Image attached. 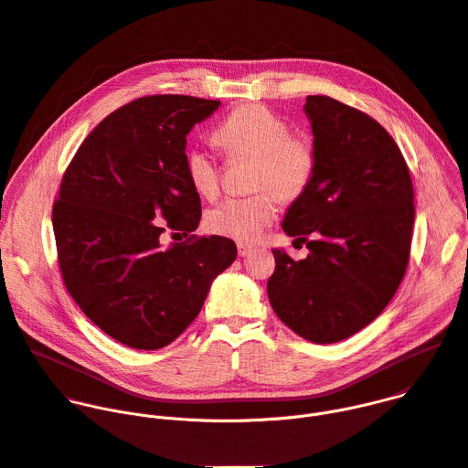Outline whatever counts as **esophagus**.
<instances>
[{"label":"esophagus","mask_w":468,"mask_h":468,"mask_svg":"<svg viewBox=\"0 0 468 468\" xmlns=\"http://www.w3.org/2000/svg\"><path fill=\"white\" fill-rule=\"evenodd\" d=\"M237 251H239V257H246V255H250L253 251V246H250L246 242H239L237 244Z\"/></svg>","instance_id":"esophagus-1"}]
</instances>
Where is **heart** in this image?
<instances>
[{
  "instance_id": "obj_1",
  "label": "heart",
  "mask_w": 468,
  "mask_h": 468,
  "mask_svg": "<svg viewBox=\"0 0 468 468\" xmlns=\"http://www.w3.org/2000/svg\"><path fill=\"white\" fill-rule=\"evenodd\" d=\"M217 141L231 157L255 159L251 188L265 190L226 199L206 215V226L215 235L253 242L278 215L275 196L294 199L309 186L316 168L314 146L307 137L292 135L289 123L262 105L235 109L217 127ZM185 172L199 196L215 197L218 194L220 170L206 146H192L186 152Z\"/></svg>"
}]
</instances>
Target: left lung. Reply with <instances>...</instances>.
Masks as SVG:
<instances>
[{"instance_id":"left-lung-1","label":"left lung","mask_w":468,"mask_h":468,"mask_svg":"<svg viewBox=\"0 0 468 468\" xmlns=\"http://www.w3.org/2000/svg\"><path fill=\"white\" fill-rule=\"evenodd\" d=\"M303 111L316 168L282 228L309 253L274 250L266 291L300 337L331 345L368 325L404 280L415 196L402 152L374 118L329 96H307Z\"/></svg>"}]
</instances>
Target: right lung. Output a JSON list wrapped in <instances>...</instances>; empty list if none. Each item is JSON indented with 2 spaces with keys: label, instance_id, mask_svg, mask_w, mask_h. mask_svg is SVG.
Instances as JSON below:
<instances>
[{
  "label": "right lung",
  "instance_id": "right-lung-1",
  "mask_svg": "<svg viewBox=\"0 0 468 468\" xmlns=\"http://www.w3.org/2000/svg\"><path fill=\"white\" fill-rule=\"evenodd\" d=\"M218 107L179 94L139 98L92 129L62 176L53 233L64 285L129 348L176 341L237 257L235 242L218 235L161 239L163 220L186 237L202 218L185 172L186 135Z\"/></svg>",
  "mask_w": 468,
  "mask_h": 468
}]
</instances>
